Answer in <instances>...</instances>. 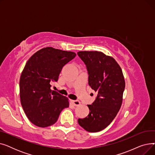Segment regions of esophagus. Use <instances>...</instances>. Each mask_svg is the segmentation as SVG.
I'll return each mask as SVG.
<instances>
[{
	"instance_id": "1",
	"label": "esophagus",
	"mask_w": 155,
	"mask_h": 155,
	"mask_svg": "<svg viewBox=\"0 0 155 155\" xmlns=\"http://www.w3.org/2000/svg\"><path fill=\"white\" fill-rule=\"evenodd\" d=\"M71 103H72L75 106H79L80 105V102L78 101H74V100H70Z\"/></svg>"
}]
</instances>
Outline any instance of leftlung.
<instances>
[{
	"label": "left lung",
	"instance_id": "1",
	"mask_svg": "<svg viewBox=\"0 0 155 155\" xmlns=\"http://www.w3.org/2000/svg\"><path fill=\"white\" fill-rule=\"evenodd\" d=\"M77 54L87 67L88 85L97 94L92 105H88V115L78 123L88 132H99L110 124L120 108L124 75L117 61L102 52L84 51Z\"/></svg>",
	"mask_w": 155,
	"mask_h": 155
}]
</instances>
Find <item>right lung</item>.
<instances>
[{
    "label": "right lung",
    "instance_id": "1",
    "mask_svg": "<svg viewBox=\"0 0 155 155\" xmlns=\"http://www.w3.org/2000/svg\"><path fill=\"white\" fill-rule=\"evenodd\" d=\"M76 53L46 47L36 52L27 61L19 81L20 99L26 116L36 126L54 124L61 110L69 107L68 99L54 91L62 68Z\"/></svg>",
    "mask_w": 155,
    "mask_h": 155
}]
</instances>
